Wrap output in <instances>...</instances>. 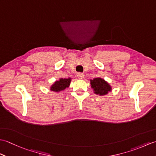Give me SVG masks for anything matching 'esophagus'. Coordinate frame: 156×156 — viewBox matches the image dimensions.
Instances as JSON below:
<instances>
[{
	"instance_id": "34e87169",
	"label": "esophagus",
	"mask_w": 156,
	"mask_h": 156,
	"mask_svg": "<svg viewBox=\"0 0 156 156\" xmlns=\"http://www.w3.org/2000/svg\"><path fill=\"white\" fill-rule=\"evenodd\" d=\"M77 76H78V78L79 79H83L84 78V75L82 74V73H80H80H78Z\"/></svg>"
}]
</instances>
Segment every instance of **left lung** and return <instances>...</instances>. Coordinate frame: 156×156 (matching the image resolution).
Returning a JSON list of instances; mask_svg holds the SVG:
<instances>
[{
  "mask_svg": "<svg viewBox=\"0 0 156 156\" xmlns=\"http://www.w3.org/2000/svg\"><path fill=\"white\" fill-rule=\"evenodd\" d=\"M90 86L94 93L101 96L107 94L112 90L108 82L101 78H95L93 80H90Z\"/></svg>",
  "mask_w": 156,
  "mask_h": 156,
  "instance_id": "left-lung-1",
  "label": "left lung"
}]
</instances>
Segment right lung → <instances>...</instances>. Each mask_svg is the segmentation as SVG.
I'll use <instances>...</instances> for the list:
<instances>
[{
    "label": "right lung",
    "mask_w": 156,
    "mask_h": 156,
    "mask_svg": "<svg viewBox=\"0 0 156 156\" xmlns=\"http://www.w3.org/2000/svg\"><path fill=\"white\" fill-rule=\"evenodd\" d=\"M71 78H60L58 81H55L54 84L51 85L50 90L54 92H60L64 90L66 88L69 87L70 84Z\"/></svg>",
    "instance_id": "right-lung-1"
}]
</instances>
